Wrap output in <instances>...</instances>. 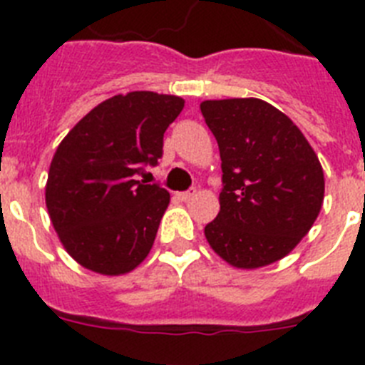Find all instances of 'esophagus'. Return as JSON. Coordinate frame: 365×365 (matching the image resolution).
Listing matches in <instances>:
<instances>
[{"label":"esophagus","instance_id":"1","mask_svg":"<svg viewBox=\"0 0 365 365\" xmlns=\"http://www.w3.org/2000/svg\"><path fill=\"white\" fill-rule=\"evenodd\" d=\"M175 195H177V199H180V201H190V199L197 195V190L190 188V190H186V192H177Z\"/></svg>","mask_w":365,"mask_h":365}]
</instances>
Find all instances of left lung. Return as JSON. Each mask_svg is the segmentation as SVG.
<instances>
[{"label": "left lung", "instance_id": "8db88e82", "mask_svg": "<svg viewBox=\"0 0 365 365\" xmlns=\"http://www.w3.org/2000/svg\"><path fill=\"white\" fill-rule=\"evenodd\" d=\"M201 113L221 155L217 217L205 227L237 269L282 259L307 235L324 202V170L298 125L259 98L205 100Z\"/></svg>", "mask_w": 365, "mask_h": 365}]
</instances>
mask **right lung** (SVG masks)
I'll return each mask as SVG.
<instances>
[{
	"label": "right lung",
	"mask_w": 365,
	"mask_h": 365,
	"mask_svg": "<svg viewBox=\"0 0 365 365\" xmlns=\"http://www.w3.org/2000/svg\"><path fill=\"white\" fill-rule=\"evenodd\" d=\"M182 108L185 100L173 95H117L87 113L60 143L45 202L58 237L82 267L118 276L150 254L170 193L138 177L157 166L164 131Z\"/></svg>",
	"instance_id": "obj_1"
}]
</instances>
